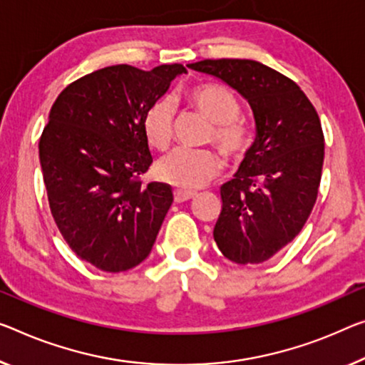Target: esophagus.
Masks as SVG:
<instances>
[{"mask_svg":"<svg viewBox=\"0 0 365 365\" xmlns=\"http://www.w3.org/2000/svg\"><path fill=\"white\" fill-rule=\"evenodd\" d=\"M192 197H195V192H189V190H182V189L175 190V202H178V204H181V202H186Z\"/></svg>","mask_w":365,"mask_h":365,"instance_id":"esophagus-1","label":"esophagus"}]
</instances>
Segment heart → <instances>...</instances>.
Returning <instances> with one entry per match:
<instances>
[{
  "label": "heart",
  "instance_id": "heart-1",
  "mask_svg": "<svg viewBox=\"0 0 365 365\" xmlns=\"http://www.w3.org/2000/svg\"><path fill=\"white\" fill-rule=\"evenodd\" d=\"M192 108L212 122L209 140L230 160L241 158L253 142V130L240 119V103L227 86L204 83L186 91ZM175 104L168 98L156 99L143 115V133L153 148L170 147L175 127ZM222 161L212 150L176 148L156 163L155 173L160 181L179 189L204 186L218 175Z\"/></svg>",
  "mask_w": 365,
  "mask_h": 365
}]
</instances>
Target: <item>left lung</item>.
I'll return each instance as SVG.
<instances>
[{"instance_id": "obj_1", "label": "left lung", "mask_w": 365, "mask_h": 365, "mask_svg": "<svg viewBox=\"0 0 365 365\" xmlns=\"http://www.w3.org/2000/svg\"><path fill=\"white\" fill-rule=\"evenodd\" d=\"M189 68L227 83L253 109L256 138L220 187L214 240L227 259L259 264L289 245L312 214L324 158L322 122L297 83L259 61L202 60Z\"/></svg>"}]
</instances>
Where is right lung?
I'll use <instances>...</instances> for the list:
<instances>
[{
  "label": "right lung",
  "instance_id": "1",
  "mask_svg": "<svg viewBox=\"0 0 365 365\" xmlns=\"http://www.w3.org/2000/svg\"><path fill=\"white\" fill-rule=\"evenodd\" d=\"M182 65L106 66L58 94L38 142L50 212L80 259L106 272L150 255L173 204L171 186L140 176L151 165L143 115Z\"/></svg>",
  "mask_w": 365,
  "mask_h": 365
}]
</instances>
